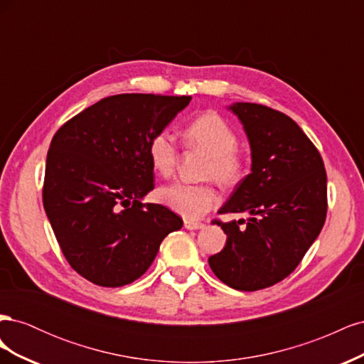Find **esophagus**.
<instances>
[{"instance_id": "1", "label": "esophagus", "mask_w": 364, "mask_h": 364, "mask_svg": "<svg viewBox=\"0 0 364 364\" xmlns=\"http://www.w3.org/2000/svg\"><path fill=\"white\" fill-rule=\"evenodd\" d=\"M183 226L190 230H197V229H203L205 223L203 222H193V220H185Z\"/></svg>"}]
</instances>
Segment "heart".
Wrapping results in <instances>:
<instances>
[{
	"mask_svg": "<svg viewBox=\"0 0 364 364\" xmlns=\"http://www.w3.org/2000/svg\"><path fill=\"white\" fill-rule=\"evenodd\" d=\"M183 141L190 149L208 156L203 176L223 186H235L245 179L247 161L237 150L238 135L228 121L214 112H206L190 121L183 129ZM178 146L168 132H158L149 142L151 167L161 176H171L178 164ZM158 199L185 218H199L218 203V193L211 183L174 182L158 191Z\"/></svg>",
	"mask_w": 364,
	"mask_h": 364,
	"instance_id": "heart-1",
	"label": "heart"
}]
</instances>
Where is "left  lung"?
Returning <instances> with one entry per match:
<instances>
[{
	"instance_id": "left-lung-1",
	"label": "left lung",
	"mask_w": 364,
	"mask_h": 364,
	"mask_svg": "<svg viewBox=\"0 0 364 364\" xmlns=\"http://www.w3.org/2000/svg\"><path fill=\"white\" fill-rule=\"evenodd\" d=\"M249 138L252 173L218 214L249 213L222 226L226 245L209 267L229 287L255 291L287 278L321 234L326 218V171L321 153L285 114L257 103L229 106Z\"/></svg>"
}]
</instances>
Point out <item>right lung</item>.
Returning a JSON list of instances; mask_svg holds the SVG:
<instances>
[{
    "mask_svg": "<svg viewBox=\"0 0 364 364\" xmlns=\"http://www.w3.org/2000/svg\"><path fill=\"white\" fill-rule=\"evenodd\" d=\"M190 95L118 94L68 119L54 134L43 209L70 266L92 284L123 287L151 266L182 218L142 203L153 185L149 142Z\"/></svg>",
    "mask_w": 364,
    "mask_h": 364,
    "instance_id": "1",
    "label": "right lung"
}]
</instances>
